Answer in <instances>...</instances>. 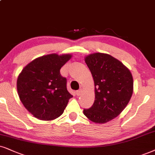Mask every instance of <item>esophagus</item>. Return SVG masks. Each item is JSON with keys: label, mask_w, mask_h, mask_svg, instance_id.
<instances>
[{"label": "esophagus", "mask_w": 155, "mask_h": 155, "mask_svg": "<svg viewBox=\"0 0 155 155\" xmlns=\"http://www.w3.org/2000/svg\"><path fill=\"white\" fill-rule=\"evenodd\" d=\"M81 89L77 90V91H76V95H77V96H79L80 94H81Z\"/></svg>", "instance_id": "obj_1"}]
</instances>
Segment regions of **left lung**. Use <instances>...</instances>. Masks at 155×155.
Segmentation results:
<instances>
[{
    "mask_svg": "<svg viewBox=\"0 0 155 155\" xmlns=\"http://www.w3.org/2000/svg\"><path fill=\"white\" fill-rule=\"evenodd\" d=\"M95 85V101L84 114L95 123H106L117 117L128 104L133 93L130 70L109 54L96 53L85 58Z\"/></svg>",
    "mask_w": 155,
    "mask_h": 155,
    "instance_id": "8db88e82",
    "label": "left lung"
}]
</instances>
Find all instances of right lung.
<instances>
[{
	"mask_svg": "<svg viewBox=\"0 0 155 155\" xmlns=\"http://www.w3.org/2000/svg\"><path fill=\"white\" fill-rule=\"evenodd\" d=\"M71 57L66 54H49L29 63L19 74L17 90L25 109L41 120L60 117L73 97L68 91L67 79L61 68Z\"/></svg>",
	"mask_w": 155,
	"mask_h": 155,
	"instance_id": "1",
	"label": "right lung"
}]
</instances>
